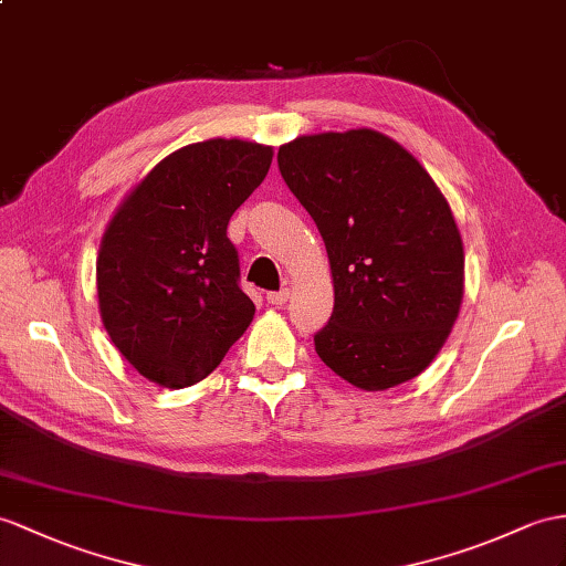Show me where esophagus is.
Listing matches in <instances>:
<instances>
[{
	"label": "esophagus",
	"mask_w": 566,
	"mask_h": 566,
	"mask_svg": "<svg viewBox=\"0 0 566 566\" xmlns=\"http://www.w3.org/2000/svg\"><path fill=\"white\" fill-rule=\"evenodd\" d=\"M287 297H291V291H287V287H281V291H275V293H266V302H269V305H275V307L285 305Z\"/></svg>",
	"instance_id": "34e87169"
}]
</instances>
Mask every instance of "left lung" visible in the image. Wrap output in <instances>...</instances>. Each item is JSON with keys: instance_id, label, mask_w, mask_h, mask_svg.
<instances>
[{"instance_id": "left-lung-1", "label": "left lung", "mask_w": 566, "mask_h": 566, "mask_svg": "<svg viewBox=\"0 0 566 566\" xmlns=\"http://www.w3.org/2000/svg\"><path fill=\"white\" fill-rule=\"evenodd\" d=\"M287 189L319 228L334 312L316 355L365 391L398 387L442 350L463 300V242L434 179L375 129L279 148Z\"/></svg>"}]
</instances>
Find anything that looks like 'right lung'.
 I'll list each match as a JSON object with an SVG mask.
<instances>
[{"instance_id": "obj_1", "label": "right lung", "mask_w": 566, "mask_h": 566, "mask_svg": "<svg viewBox=\"0 0 566 566\" xmlns=\"http://www.w3.org/2000/svg\"><path fill=\"white\" fill-rule=\"evenodd\" d=\"M273 148L242 139L189 144L119 203L95 281L109 340L136 371L182 389L209 377L254 316L240 291L230 216L264 182Z\"/></svg>"}]
</instances>
